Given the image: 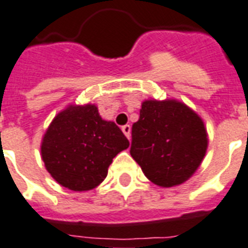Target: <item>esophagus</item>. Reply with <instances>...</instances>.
<instances>
[{
  "mask_svg": "<svg viewBox=\"0 0 248 248\" xmlns=\"http://www.w3.org/2000/svg\"><path fill=\"white\" fill-rule=\"evenodd\" d=\"M122 130H123V133H124L126 136V138L129 140V138H130V125L122 126Z\"/></svg>",
  "mask_w": 248,
  "mask_h": 248,
  "instance_id": "esophagus-1",
  "label": "esophagus"
}]
</instances>
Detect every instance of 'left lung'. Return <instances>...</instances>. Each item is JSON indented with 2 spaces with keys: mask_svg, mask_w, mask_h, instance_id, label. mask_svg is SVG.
I'll return each instance as SVG.
<instances>
[{
  "mask_svg": "<svg viewBox=\"0 0 248 248\" xmlns=\"http://www.w3.org/2000/svg\"><path fill=\"white\" fill-rule=\"evenodd\" d=\"M207 148L199 115L175 100H148L132 126L130 155L152 183L182 184L195 173Z\"/></svg>",
  "mask_w": 248,
  "mask_h": 248,
  "instance_id": "1",
  "label": "left lung"
}]
</instances>
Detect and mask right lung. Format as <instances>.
<instances>
[{
    "mask_svg": "<svg viewBox=\"0 0 248 248\" xmlns=\"http://www.w3.org/2000/svg\"><path fill=\"white\" fill-rule=\"evenodd\" d=\"M129 147L115 123L102 120L94 105L69 106L57 114L43 137L46 169L71 191H90L108 175L112 158Z\"/></svg>",
    "mask_w": 248,
    "mask_h": 248,
    "instance_id": "right-lung-1",
    "label": "right lung"
}]
</instances>
